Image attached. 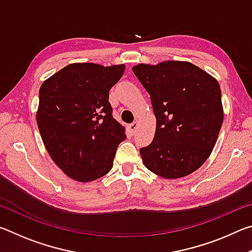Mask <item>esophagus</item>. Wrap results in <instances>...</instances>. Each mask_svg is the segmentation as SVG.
Here are the masks:
<instances>
[{"instance_id": "esophagus-1", "label": "esophagus", "mask_w": 252, "mask_h": 252, "mask_svg": "<svg viewBox=\"0 0 252 252\" xmlns=\"http://www.w3.org/2000/svg\"><path fill=\"white\" fill-rule=\"evenodd\" d=\"M138 126H139V122L138 121H134L133 123H131V125H129V130L132 132V133H134L135 130H136V127H138Z\"/></svg>"}]
</instances>
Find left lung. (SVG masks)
Masks as SVG:
<instances>
[{
	"mask_svg": "<svg viewBox=\"0 0 252 252\" xmlns=\"http://www.w3.org/2000/svg\"><path fill=\"white\" fill-rule=\"evenodd\" d=\"M150 94L156 132L140 150L143 164L157 176H189L207 161L223 122L220 85L187 61L140 63L132 67Z\"/></svg>",
	"mask_w": 252,
	"mask_h": 252,
	"instance_id": "obj_1",
	"label": "left lung"
}]
</instances>
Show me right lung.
Masks as SVG:
<instances>
[{
	"label": "right lung",
	"mask_w": 252,
	"mask_h": 252,
	"mask_svg": "<svg viewBox=\"0 0 252 252\" xmlns=\"http://www.w3.org/2000/svg\"><path fill=\"white\" fill-rule=\"evenodd\" d=\"M125 64L71 63L40 88L36 122L54 163L67 177L90 182L113 165L126 127L112 117L109 91Z\"/></svg>",
	"instance_id": "right-lung-1"
}]
</instances>
